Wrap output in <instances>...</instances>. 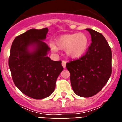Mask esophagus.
Here are the masks:
<instances>
[{
    "label": "esophagus",
    "mask_w": 122,
    "mask_h": 122,
    "mask_svg": "<svg viewBox=\"0 0 122 122\" xmlns=\"http://www.w3.org/2000/svg\"><path fill=\"white\" fill-rule=\"evenodd\" d=\"M62 66H63V67L64 68H66V62L64 61H62Z\"/></svg>",
    "instance_id": "esophagus-1"
}]
</instances>
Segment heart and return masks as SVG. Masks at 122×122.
<instances>
[{"mask_svg":"<svg viewBox=\"0 0 122 122\" xmlns=\"http://www.w3.org/2000/svg\"><path fill=\"white\" fill-rule=\"evenodd\" d=\"M88 43L87 35L83 32H79L60 36L56 39V45L51 43L50 47L54 52H56L58 48L66 50L67 56L76 59L81 57L86 53Z\"/></svg>","mask_w":122,"mask_h":122,"instance_id":"heart-1","label":"heart"}]
</instances>
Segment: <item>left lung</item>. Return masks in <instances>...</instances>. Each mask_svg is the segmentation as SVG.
Masks as SVG:
<instances>
[{"label":"left lung","mask_w":122,"mask_h":122,"mask_svg":"<svg viewBox=\"0 0 122 122\" xmlns=\"http://www.w3.org/2000/svg\"><path fill=\"white\" fill-rule=\"evenodd\" d=\"M86 30L92 36V43L85 55L67 63L66 67L74 93L89 98L100 92L109 79L112 52L103 35L92 29Z\"/></svg>","instance_id":"8db88e82"}]
</instances>
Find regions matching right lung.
I'll use <instances>...</instances> for the list:
<instances>
[{"mask_svg":"<svg viewBox=\"0 0 122 122\" xmlns=\"http://www.w3.org/2000/svg\"><path fill=\"white\" fill-rule=\"evenodd\" d=\"M48 28L31 29L17 36L12 43L8 66L15 85L23 94L41 99L53 93L62 71L61 61L47 56L50 48L44 42Z\"/></svg>","mask_w":122,"mask_h":122,"instance_id":"obj_1","label":"right lung"}]
</instances>
